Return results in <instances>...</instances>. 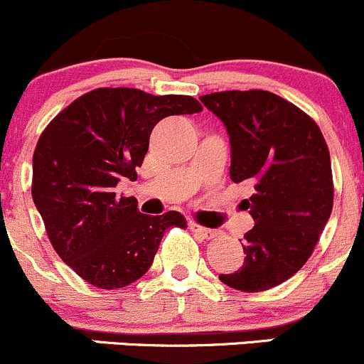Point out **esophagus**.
Listing matches in <instances>:
<instances>
[{
	"label": "esophagus",
	"instance_id": "esophagus-1",
	"mask_svg": "<svg viewBox=\"0 0 364 364\" xmlns=\"http://www.w3.org/2000/svg\"><path fill=\"white\" fill-rule=\"evenodd\" d=\"M190 229H192L193 234H197L199 237H203V240H213V237H216L220 234L218 230L208 229V227L199 225V223H196V222H190Z\"/></svg>",
	"mask_w": 364,
	"mask_h": 364
}]
</instances>
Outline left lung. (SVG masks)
<instances>
[{
  "instance_id": "left-lung-1",
  "label": "left lung",
  "mask_w": 364,
  "mask_h": 364,
  "mask_svg": "<svg viewBox=\"0 0 364 364\" xmlns=\"http://www.w3.org/2000/svg\"><path fill=\"white\" fill-rule=\"evenodd\" d=\"M200 102L230 141V179L253 185L245 200L255 227L245 234V262L220 274L229 287L262 292L304 266L333 209L329 149L317 123L262 90L220 91Z\"/></svg>"
}]
</instances>
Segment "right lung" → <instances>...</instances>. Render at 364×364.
<instances>
[{"label": "right lung", "mask_w": 364, "mask_h": 364, "mask_svg": "<svg viewBox=\"0 0 364 364\" xmlns=\"http://www.w3.org/2000/svg\"><path fill=\"white\" fill-rule=\"evenodd\" d=\"M203 105L186 95L155 97L135 87H98L73 100L40 135L33 153V203L54 250L98 289L134 284L151 267L181 213L142 215L135 197H117L121 178L137 179L155 124Z\"/></svg>", "instance_id": "right-lung-1"}]
</instances>
